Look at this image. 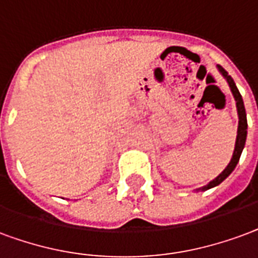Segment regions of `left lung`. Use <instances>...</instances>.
Segmentation results:
<instances>
[{
  "instance_id": "8db88e82",
  "label": "left lung",
  "mask_w": 258,
  "mask_h": 258,
  "mask_svg": "<svg viewBox=\"0 0 258 258\" xmlns=\"http://www.w3.org/2000/svg\"><path fill=\"white\" fill-rule=\"evenodd\" d=\"M217 70L220 72L221 75L224 76V79L227 81L228 86H230L231 93L234 95V98L236 101V110H238V131H236V141H235V149H234V153H232V157H231V161L228 163V165L226 167V169L223 171V172L219 175L217 177H215L213 180L208 183L207 186H204L200 190H208V188L215 187V186H219L224 179H226L228 175H230L234 169H235L236 164L239 161V157H241L242 150L245 148V142H246V137H247V120H246V110H245V105H243V100H242V95L239 93V90L236 89L235 82L234 79L228 75V72H227L223 67L217 66Z\"/></svg>"
}]
</instances>
